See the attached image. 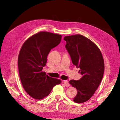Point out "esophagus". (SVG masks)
<instances>
[{"label":"esophagus","mask_w":120,"mask_h":120,"mask_svg":"<svg viewBox=\"0 0 120 120\" xmlns=\"http://www.w3.org/2000/svg\"><path fill=\"white\" fill-rule=\"evenodd\" d=\"M64 85L66 86H70V83H69L68 82V81H64Z\"/></svg>","instance_id":"esophagus-1"}]
</instances>
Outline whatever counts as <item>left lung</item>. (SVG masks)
Instances as JSON below:
<instances>
[{
	"label": "left lung",
	"instance_id": "8db88e82",
	"mask_svg": "<svg viewBox=\"0 0 120 120\" xmlns=\"http://www.w3.org/2000/svg\"><path fill=\"white\" fill-rule=\"evenodd\" d=\"M64 40L72 64L79 68L82 75L79 80L69 82L78 90L74 101L85 102L93 96L103 79L105 66L102 54L95 43L82 35L67 36Z\"/></svg>",
	"mask_w": 120,
	"mask_h": 120
}]
</instances>
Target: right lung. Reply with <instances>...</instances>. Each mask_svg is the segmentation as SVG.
I'll list each match as a JSON object with an SVG mask.
<instances>
[{
    "label": "right lung",
    "mask_w": 120,
    "mask_h": 120,
    "mask_svg": "<svg viewBox=\"0 0 120 120\" xmlns=\"http://www.w3.org/2000/svg\"><path fill=\"white\" fill-rule=\"evenodd\" d=\"M61 35L41 31L28 38L20 49L18 67L20 81L24 90L37 100L48 96L53 87L61 82L42 71L51 49L61 41Z\"/></svg>",
    "instance_id": "add662e5"
}]
</instances>
